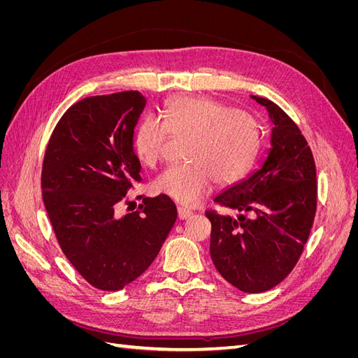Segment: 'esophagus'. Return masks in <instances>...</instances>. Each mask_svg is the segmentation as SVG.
I'll use <instances>...</instances> for the list:
<instances>
[{
    "mask_svg": "<svg viewBox=\"0 0 358 358\" xmlns=\"http://www.w3.org/2000/svg\"><path fill=\"white\" fill-rule=\"evenodd\" d=\"M191 215H192V212H191L189 209L178 208V216H179V220H187V218H189Z\"/></svg>",
    "mask_w": 358,
    "mask_h": 358,
    "instance_id": "1",
    "label": "esophagus"
}]
</instances>
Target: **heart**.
I'll return each mask as SVG.
<instances>
[{
    "mask_svg": "<svg viewBox=\"0 0 358 358\" xmlns=\"http://www.w3.org/2000/svg\"><path fill=\"white\" fill-rule=\"evenodd\" d=\"M162 122L145 115L136 125L133 149L146 167H155L171 137H189L188 162L166 169L154 180V189L179 204L192 206L212 188V183L231 185L251 170L262 148V128L257 117L233 110L208 96H173L162 106Z\"/></svg>",
    "mask_w": 358,
    "mask_h": 358,
    "instance_id": "b5f03b06",
    "label": "heart"
}]
</instances>
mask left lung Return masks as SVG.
Here are the masks:
<instances>
[{
    "mask_svg": "<svg viewBox=\"0 0 358 358\" xmlns=\"http://www.w3.org/2000/svg\"><path fill=\"white\" fill-rule=\"evenodd\" d=\"M273 124L267 158L251 175L213 199L237 218L206 210L216 270L243 292L276 287L297 264L317 212V170L296 122L262 96Z\"/></svg>",
    "mask_w": 358,
    "mask_h": 358,
    "instance_id": "obj_1",
    "label": "left lung"
}]
</instances>
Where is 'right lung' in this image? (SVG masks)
Segmentation results:
<instances>
[{
    "label": "right lung",
    "mask_w": 358,
    "mask_h": 358,
    "mask_svg": "<svg viewBox=\"0 0 358 358\" xmlns=\"http://www.w3.org/2000/svg\"><path fill=\"white\" fill-rule=\"evenodd\" d=\"M146 99L138 91L88 96L62 115L43 159V203L64 255L92 287L122 289L152 264L176 222L167 196L117 204L142 180L133 134Z\"/></svg>",
    "instance_id": "add662e5"
}]
</instances>
